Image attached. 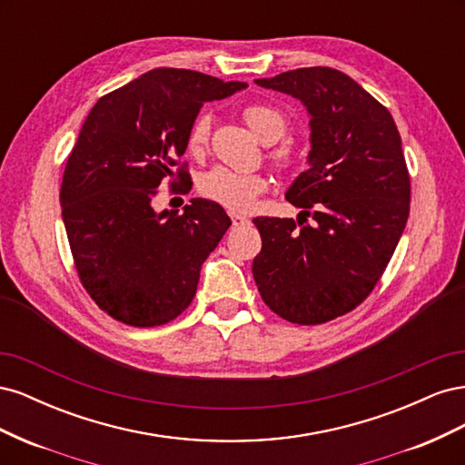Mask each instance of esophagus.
Returning <instances> with one entry per match:
<instances>
[{"instance_id":"esophagus-1","label":"esophagus","mask_w":465,"mask_h":465,"mask_svg":"<svg viewBox=\"0 0 465 465\" xmlns=\"http://www.w3.org/2000/svg\"><path fill=\"white\" fill-rule=\"evenodd\" d=\"M231 221H232V227L234 229H241V227H246V224L250 223L244 215H238V213H231Z\"/></svg>"}]
</instances>
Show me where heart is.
<instances>
[{
  "label": "heart",
  "instance_id": "heart-1",
  "mask_svg": "<svg viewBox=\"0 0 465 465\" xmlns=\"http://www.w3.org/2000/svg\"><path fill=\"white\" fill-rule=\"evenodd\" d=\"M242 118L248 128L262 143H277L289 132V120L279 108L265 103H252L244 106ZM209 132L211 120L207 114H198L188 128L186 147L195 157H200L209 147ZM267 161L272 163L277 173L287 174L299 166V153L289 143H281L267 151ZM270 188V178L262 173H236L231 168L215 166L205 173L200 182L198 190L205 200L215 202L229 211L244 213L256 205V200Z\"/></svg>",
  "mask_w": 465,
  "mask_h": 465
}]
</instances>
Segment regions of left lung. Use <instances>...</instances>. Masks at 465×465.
I'll return each instance as SVG.
<instances>
[{
    "label": "left lung",
    "mask_w": 465,
    "mask_h": 465,
    "mask_svg": "<svg viewBox=\"0 0 465 465\" xmlns=\"http://www.w3.org/2000/svg\"><path fill=\"white\" fill-rule=\"evenodd\" d=\"M256 83L301 98L312 151L285 195L302 209L299 219H254L262 252L252 273L277 316L316 326L355 311L400 242L411 202L401 137L388 108L337 69L301 67Z\"/></svg>",
    "instance_id": "obj_1"
}]
</instances>
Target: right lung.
Instances as JSON below:
<instances>
[{
  "label": "right lung",
  "mask_w": 465,
  "mask_h": 465,
  "mask_svg": "<svg viewBox=\"0 0 465 465\" xmlns=\"http://www.w3.org/2000/svg\"><path fill=\"white\" fill-rule=\"evenodd\" d=\"M246 87L192 69L159 67L98 98L64 171L60 205L79 281L108 316L154 328L186 311L202 263L231 227L224 209L192 200L154 213L166 180L192 190L186 134L207 101Z\"/></svg>",
  "instance_id": "obj_1"
}]
</instances>
